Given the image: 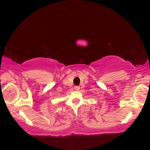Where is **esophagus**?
Returning <instances> with one entry per match:
<instances>
[{
    "label": "esophagus",
    "instance_id": "obj_1",
    "mask_svg": "<svg viewBox=\"0 0 150 150\" xmlns=\"http://www.w3.org/2000/svg\"><path fill=\"white\" fill-rule=\"evenodd\" d=\"M74 88H75V89H76V90H79V89H80V87L79 86H76L75 87H74Z\"/></svg>",
    "mask_w": 150,
    "mask_h": 150
}]
</instances>
